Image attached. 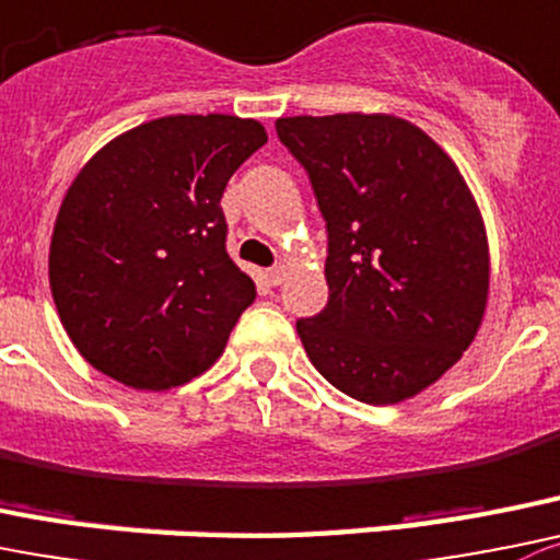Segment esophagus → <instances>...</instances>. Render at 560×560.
<instances>
[{
    "label": "esophagus",
    "mask_w": 560,
    "mask_h": 560,
    "mask_svg": "<svg viewBox=\"0 0 560 560\" xmlns=\"http://www.w3.org/2000/svg\"><path fill=\"white\" fill-rule=\"evenodd\" d=\"M265 279H268L270 287H279L281 281H284V265H276V268H270L268 273H265Z\"/></svg>",
    "instance_id": "34e87169"
}]
</instances>
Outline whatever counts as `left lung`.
<instances>
[{
    "label": "left lung",
    "instance_id": "obj_1",
    "mask_svg": "<svg viewBox=\"0 0 560 560\" xmlns=\"http://www.w3.org/2000/svg\"><path fill=\"white\" fill-rule=\"evenodd\" d=\"M328 226V306L298 319L341 394L396 405L463 358L490 295L481 210L446 150L394 114L279 117Z\"/></svg>",
    "mask_w": 560,
    "mask_h": 560
}]
</instances>
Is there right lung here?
<instances>
[{
    "label": "right lung",
    "instance_id": "1",
    "mask_svg": "<svg viewBox=\"0 0 560 560\" xmlns=\"http://www.w3.org/2000/svg\"><path fill=\"white\" fill-rule=\"evenodd\" d=\"M265 142L257 119L172 114L125 130L81 166L54 221L48 284L97 372L166 390L219 361L257 298L226 254L221 197Z\"/></svg>",
    "mask_w": 560,
    "mask_h": 560
}]
</instances>
